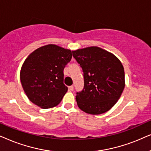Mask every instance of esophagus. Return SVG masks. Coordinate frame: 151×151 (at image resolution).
<instances>
[{
    "label": "esophagus",
    "mask_w": 151,
    "mask_h": 151,
    "mask_svg": "<svg viewBox=\"0 0 151 151\" xmlns=\"http://www.w3.org/2000/svg\"><path fill=\"white\" fill-rule=\"evenodd\" d=\"M69 90H70V91H72V90H74V86H69Z\"/></svg>",
    "instance_id": "esophagus-1"
}]
</instances>
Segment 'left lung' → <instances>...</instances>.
Here are the masks:
<instances>
[{"label":"left lung","instance_id":"8db88e82","mask_svg":"<svg viewBox=\"0 0 151 151\" xmlns=\"http://www.w3.org/2000/svg\"><path fill=\"white\" fill-rule=\"evenodd\" d=\"M72 55L83 72L84 87L76 96L79 108L91 114L108 111L117 102L125 87L121 61L96 46L72 51Z\"/></svg>","mask_w":151,"mask_h":151}]
</instances>
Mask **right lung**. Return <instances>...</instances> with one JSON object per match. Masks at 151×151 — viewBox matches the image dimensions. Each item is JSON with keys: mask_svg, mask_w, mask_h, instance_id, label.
I'll list each match as a JSON object with an SVG mask.
<instances>
[{"mask_svg": "<svg viewBox=\"0 0 151 151\" xmlns=\"http://www.w3.org/2000/svg\"><path fill=\"white\" fill-rule=\"evenodd\" d=\"M72 57L70 50L49 44L32 52L22 65L20 78L26 95L42 108L57 106L68 91L63 70Z\"/></svg>", "mask_w": 151, "mask_h": 151, "instance_id": "obj_1", "label": "right lung"}]
</instances>
